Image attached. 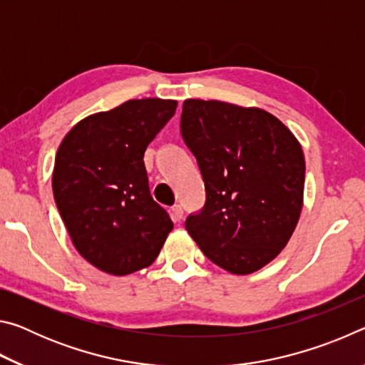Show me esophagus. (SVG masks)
Masks as SVG:
<instances>
[{
  "label": "esophagus",
  "mask_w": 365,
  "mask_h": 365,
  "mask_svg": "<svg viewBox=\"0 0 365 365\" xmlns=\"http://www.w3.org/2000/svg\"><path fill=\"white\" fill-rule=\"evenodd\" d=\"M172 220L174 222H180L183 219V207L180 205L172 206Z\"/></svg>",
  "instance_id": "34e87169"
}]
</instances>
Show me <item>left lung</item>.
<instances>
[{
	"label": "left lung",
	"instance_id": "1",
	"mask_svg": "<svg viewBox=\"0 0 365 365\" xmlns=\"http://www.w3.org/2000/svg\"><path fill=\"white\" fill-rule=\"evenodd\" d=\"M180 130L206 188L205 207L185 222L190 237L230 274L262 269L299 220L306 174L299 141L267 110L215 100H185Z\"/></svg>",
	"mask_w": 365,
	"mask_h": 365
}]
</instances>
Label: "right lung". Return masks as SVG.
I'll list each match as a JSON object with an SVG mask.
<instances>
[{
    "mask_svg": "<svg viewBox=\"0 0 365 365\" xmlns=\"http://www.w3.org/2000/svg\"><path fill=\"white\" fill-rule=\"evenodd\" d=\"M177 101L145 98L85 117L58 148L53 193L76 250L110 275L151 265L174 224L153 200L145 151Z\"/></svg>",
    "mask_w": 365,
    "mask_h": 365,
    "instance_id": "right-lung-1",
    "label": "right lung"
}]
</instances>
